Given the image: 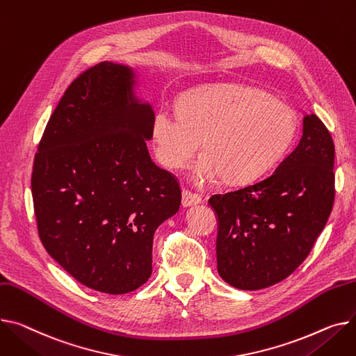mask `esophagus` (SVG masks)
Segmentation results:
<instances>
[{"label": "esophagus", "instance_id": "obj_1", "mask_svg": "<svg viewBox=\"0 0 356 356\" xmlns=\"http://www.w3.org/2000/svg\"><path fill=\"white\" fill-rule=\"evenodd\" d=\"M202 202H203V199H202L200 195L193 193L191 191H187V188H183V192H181V204L184 207L195 206V204H199Z\"/></svg>", "mask_w": 356, "mask_h": 356}]
</instances>
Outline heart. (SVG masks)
<instances>
[{"label":"heart","instance_id":"1","mask_svg":"<svg viewBox=\"0 0 356 356\" xmlns=\"http://www.w3.org/2000/svg\"><path fill=\"white\" fill-rule=\"evenodd\" d=\"M295 111L269 92L241 84H216L184 92L177 113L159 108L150 123L156 159L170 170L183 169L199 149L193 179L216 176L245 184L265 175L288 153L296 137Z\"/></svg>","mask_w":356,"mask_h":356}]
</instances>
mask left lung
<instances>
[{
	"label": "left lung",
	"mask_w": 356,
	"mask_h": 356,
	"mask_svg": "<svg viewBox=\"0 0 356 356\" xmlns=\"http://www.w3.org/2000/svg\"><path fill=\"white\" fill-rule=\"evenodd\" d=\"M334 161L329 130L307 114L299 145L272 175L209 199L219 219L218 270L225 282L265 289L299 268L334 207Z\"/></svg>",
	"instance_id": "1"
}]
</instances>
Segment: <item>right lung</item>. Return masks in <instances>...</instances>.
Listing matches in <instances>:
<instances>
[{"instance_id": "right-lung-1", "label": "right lung", "mask_w": 356, "mask_h": 356, "mask_svg": "<svg viewBox=\"0 0 356 356\" xmlns=\"http://www.w3.org/2000/svg\"><path fill=\"white\" fill-rule=\"evenodd\" d=\"M133 86L122 64L83 71L47 123L31 175L42 246L84 286L110 295L147 282L154 232L181 202L177 179L149 154L154 113Z\"/></svg>"}]
</instances>
